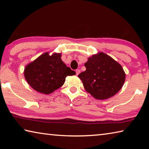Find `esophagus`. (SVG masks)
Segmentation results:
<instances>
[{
    "label": "esophagus",
    "mask_w": 149,
    "mask_h": 149,
    "mask_svg": "<svg viewBox=\"0 0 149 149\" xmlns=\"http://www.w3.org/2000/svg\"><path fill=\"white\" fill-rule=\"evenodd\" d=\"M75 72H76V75H78L79 74V73H80V70H79V69L76 70V71H75Z\"/></svg>",
    "instance_id": "34e87169"
}]
</instances>
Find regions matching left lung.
<instances>
[{
	"label": "left lung",
	"mask_w": 149,
	"mask_h": 149,
	"mask_svg": "<svg viewBox=\"0 0 149 149\" xmlns=\"http://www.w3.org/2000/svg\"><path fill=\"white\" fill-rule=\"evenodd\" d=\"M86 70L78 77L85 89L97 100L113 97L122 89L125 74L119 63L104 52H98L85 63Z\"/></svg>",
	"instance_id": "left-lung-1"
}]
</instances>
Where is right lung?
<instances>
[{"instance_id":"right-lung-1","label":"right lung","mask_w":149,"mask_h":149,"mask_svg":"<svg viewBox=\"0 0 149 149\" xmlns=\"http://www.w3.org/2000/svg\"><path fill=\"white\" fill-rule=\"evenodd\" d=\"M61 53L47 52L27 64L24 77L33 89L42 94L49 95L64 85L65 77L75 75L61 59Z\"/></svg>"}]
</instances>
